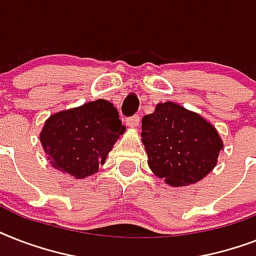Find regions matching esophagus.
<instances>
[{
	"mask_svg": "<svg viewBox=\"0 0 256 256\" xmlns=\"http://www.w3.org/2000/svg\"><path fill=\"white\" fill-rule=\"evenodd\" d=\"M140 116H132L126 120V124H128V126H130V128H136V126L140 124Z\"/></svg>",
	"mask_w": 256,
	"mask_h": 256,
	"instance_id": "34e87169",
	"label": "esophagus"
}]
</instances>
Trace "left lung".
I'll use <instances>...</instances> for the list:
<instances>
[{
    "label": "left lung",
    "mask_w": 256,
    "mask_h": 256,
    "mask_svg": "<svg viewBox=\"0 0 256 256\" xmlns=\"http://www.w3.org/2000/svg\"><path fill=\"white\" fill-rule=\"evenodd\" d=\"M140 136L148 168L172 187L202 180L216 166L223 148L210 122L174 102L158 104L142 118Z\"/></svg>",
    "instance_id": "left-lung-1"
}]
</instances>
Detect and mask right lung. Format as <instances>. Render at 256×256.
I'll use <instances>...</instances> for the list:
<instances>
[{
	"instance_id": "add662e5",
	"label": "right lung",
	"mask_w": 256,
	"mask_h": 256,
	"mask_svg": "<svg viewBox=\"0 0 256 256\" xmlns=\"http://www.w3.org/2000/svg\"><path fill=\"white\" fill-rule=\"evenodd\" d=\"M126 128L112 102L96 100L54 112L45 120L40 140L50 164L76 179L96 174Z\"/></svg>"
}]
</instances>
